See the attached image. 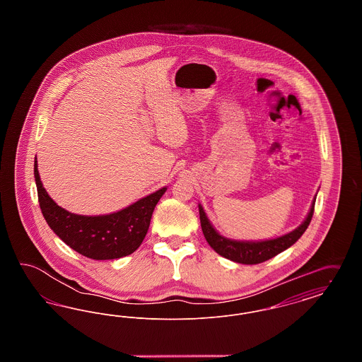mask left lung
Segmentation results:
<instances>
[{
    "label": "left lung",
    "instance_id": "obj_1",
    "mask_svg": "<svg viewBox=\"0 0 362 362\" xmlns=\"http://www.w3.org/2000/svg\"><path fill=\"white\" fill-rule=\"evenodd\" d=\"M315 201L310 206V214L305 218V221L300 225L297 229H294L291 233L276 238L273 240L264 241H235L225 239L220 236L216 229L211 226L207 220L206 214L202 206L199 205V218H201V226L202 232L205 235L209 245L221 257L243 263V264H258L262 262H266L269 259L274 258L279 252L289 248L296 241L301 238V235L307 230L310 225L313 210H315Z\"/></svg>",
    "mask_w": 362,
    "mask_h": 362
}]
</instances>
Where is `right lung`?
<instances>
[{
  "label": "right lung",
  "instance_id": "right-lung-1",
  "mask_svg": "<svg viewBox=\"0 0 362 362\" xmlns=\"http://www.w3.org/2000/svg\"><path fill=\"white\" fill-rule=\"evenodd\" d=\"M35 182L39 206L54 233L71 250L95 260L118 259L133 254L144 240L163 187L121 211L107 216H78L58 206L42 186L35 158Z\"/></svg>",
  "mask_w": 362,
  "mask_h": 362
}]
</instances>
